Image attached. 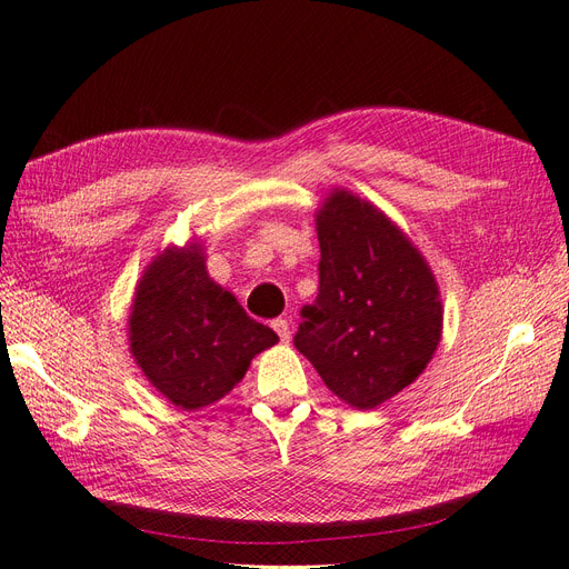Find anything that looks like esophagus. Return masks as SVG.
Returning <instances> with one entry per match:
<instances>
[{
	"label": "esophagus",
	"mask_w": 569,
	"mask_h": 569,
	"mask_svg": "<svg viewBox=\"0 0 569 569\" xmlns=\"http://www.w3.org/2000/svg\"><path fill=\"white\" fill-rule=\"evenodd\" d=\"M270 325H272V330H274V332H278L280 341H282V343H287V341H289V337H291V330H289V322H287L284 318H278V320H272Z\"/></svg>",
	"instance_id": "34e87169"
}]
</instances>
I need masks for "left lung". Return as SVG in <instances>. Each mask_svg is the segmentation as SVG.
Listing matches in <instances>:
<instances>
[{"label":"left lung","instance_id":"left-lung-1","mask_svg":"<svg viewBox=\"0 0 569 569\" xmlns=\"http://www.w3.org/2000/svg\"><path fill=\"white\" fill-rule=\"evenodd\" d=\"M320 291L295 347L343 403L370 410L422 375L443 327L432 268L368 199L332 189L316 211Z\"/></svg>","mask_w":569,"mask_h":569}]
</instances>
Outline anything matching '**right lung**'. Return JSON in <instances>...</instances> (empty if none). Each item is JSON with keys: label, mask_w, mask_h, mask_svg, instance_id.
<instances>
[{"label": "right lung", "mask_w": 569, "mask_h": 569, "mask_svg": "<svg viewBox=\"0 0 569 569\" xmlns=\"http://www.w3.org/2000/svg\"><path fill=\"white\" fill-rule=\"evenodd\" d=\"M130 353L151 387L182 410L211 406L278 343L206 270L203 247H166L144 268L128 316Z\"/></svg>", "instance_id": "add662e5"}]
</instances>
